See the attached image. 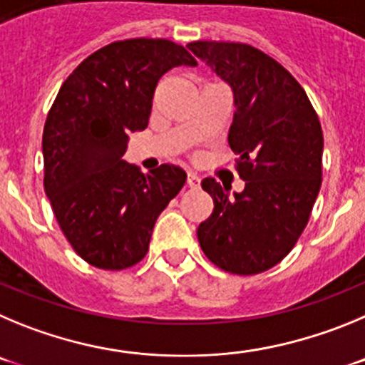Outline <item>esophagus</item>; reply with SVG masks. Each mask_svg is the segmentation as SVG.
I'll return each mask as SVG.
<instances>
[{"instance_id": "34e87169", "label": "esophagus", "mask_w": 365, "mask_h": 365, "mask_svg": "<svg viewBox=\"0 0 365 365\" xmlns=\"http://www.w3.org/2000/svg\"><path fill=\"white\" fill-rule=\"evenodd\" d=\"M187 185L190 189H198L200 187V176L195 175V173H187Z\"/></svg>"}]
</instances>
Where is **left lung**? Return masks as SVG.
Listing matches in <instances>:
<instances>
[{
	"instance_id": "left-lung-1",
	"label": "left lung",
	"mask_w": 365,
	"mask_h": 365,
	"mask_svg": "<svg viewBox=\"0 0 365 365\" xmlns=\"http://www.w3.org/2000/svg\"><path fill=\"white\" fill-rule=\"evenodd\" d=\"M187 48L235 93L229 145L238 154L242 192L202 180L215 209L198 242L215 265L258 274L280 264L309 222L322 185L324 134L309 98L287 68L247 43L192 41Z\"/></svg>"
}]
</instances>
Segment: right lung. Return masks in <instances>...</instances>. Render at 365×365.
I'll list each match as a JSON object with an SVG mask.
<instances>
[{"label":"right lung","instance_id":"obj_1","mask_svg":"<svg viewBox=\"0 0 365 365\" xmlns=\"http://www.w3.org/2000/svg\"><path fill=\"white\" fill-rule=\"evenodd\" d=\"M178 65L198 63L170 39L113 41L68 74L48 110L45 195L68 244L94 267L143 260L156 218L185 183L176 165L143 175L121 160L129 133L149 125L160 78Z\"/></svg>","mask_w":365,"mask_h":365}]
</instances>
